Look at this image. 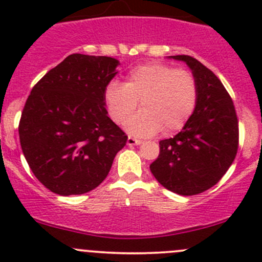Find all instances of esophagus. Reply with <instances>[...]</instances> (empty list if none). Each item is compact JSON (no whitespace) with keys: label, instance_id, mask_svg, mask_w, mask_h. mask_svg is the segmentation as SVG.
<instances>
[{"label":"esophagus","instance_id":"34e87169","mask_svg":"<svg viewBox=\"0 0 262 262\" xmlns=\"http://www.w3.org/2000/svg\"><path fill=\"white\" fill-rule=\"evenodd\" d=\"M141 143H142L141 139L133 138V137H128V139H126V144H128V146H138V144Z\"/></svg>","mask_w":262,"mask_h":262}]
</instances>
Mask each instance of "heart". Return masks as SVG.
Masks as SVG:
<instances>
[{"label": "heart", "instance_id": "obj_1", "mask_svg": "<svg viewBox=\"0 0 262 262\" xmlns=\"http://www.w3.org/2000/svg\"><path fill=\"white\" fill-rule=\"evenodd\" d=\"M104 99L110 118L123 124L138 137H150L163 129L171 134L181 130L195 112L198 83L194 75L184 68L165 63H147L129 71L125 83L113 80L104 90Z\"/></svg>", "mask_w": 262, "mask_h": 262}]
</instances>
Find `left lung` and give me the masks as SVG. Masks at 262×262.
<instances>
[{"mask_svg": "<svg viewBox=\"0 0 262 262\" xmlns=\"http://www.w3.org/2000/svg\"><path fill=\"white\" fill-rule=\"evenodd\" d=\"M186 63L198 83V102L186 125L160 142L150 172L179 195H196L227 172L238 149V119L231 96L215 75L190 55H171Z\"/></svg>", "mask_w": 262, "mask_h": 262, "instance_id": "1", "label": "left lung"}]
</instances>
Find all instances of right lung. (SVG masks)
<instances>
[{"instance_id":"right-lung-1","label":"right lung","mask_w":262,"mask_h":262,"mask_svg":"<svg viewBox=\"0 0 262 262\" xmlns=\"http://www.w3.org/2000/svg\"><path fill=\"white\" fill-rule=\"evenodd\" d=\"M112 57L71 54L31 90L18 124L28 165L47 189L81 195L106 179L128 137L107 116L104 90Z\"/></svg>"}]
</instances>
